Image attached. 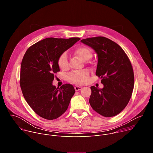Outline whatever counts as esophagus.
Listing matches in <instances>:
<instances>
[{
    "label": "esophagus",
    "instance_id": "1",
    "mask_svg": "<svg viewBox=\"0 0 153 153\" xmlns=\"http://www.w3.org/2000/svg\"><path fill=\"white\" fill-rule=\"evenodd\" d=\"M74 89L76 91H79L82 89V87L79 86H74Z\"/></svg>",
    "mask_w": 153,
    "mask_h": 153
}]
</instances>
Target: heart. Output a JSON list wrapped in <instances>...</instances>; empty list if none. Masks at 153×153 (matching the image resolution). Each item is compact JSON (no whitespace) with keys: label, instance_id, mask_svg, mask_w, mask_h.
<instances>
[{"label":"heart","instance_id":"b5f03b06","mask_svg":"<svg viewBox=\"0 0 153 153\" xmlns=\"http://www.w3.org/2000/svg\"><path fill=\"white\" fill-rule=\"evenodd\" d=\"M76 55L83 61H87L92 56V53L90 48L85 46H79L76 48L74 51ZM59 67L62 70H66L68 68V57L66 53H62L58 59ZM89 77V73L88 71H82L79 72H73L70 73L67 79L68 81L77 83L82 84L87 81Z\"/></svg>","mask_w":153,"mask_h":153}]
</instances>
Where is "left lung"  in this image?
<instances>
[{
    "label": "left lung",
    "instance_id": "1",
    "mask_svg": "<svg viewBox=\"0 0 153 153\" xmlns=\"http://www.w3.org/2000/svg\"><path fill=\"white\" fill-rule=\"evenodd\" d=\"M97 54L96 74L102 79L103 88L91 86L89 102L93 110L104 117L119 114L131 97L134 77L131 63L123 49L105 37L81 40Z\"/></svg>",
    "mask_w": 153,
    "mask_h": 153
}]
</instances>
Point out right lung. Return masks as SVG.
<instances>
[{
    "label": "right lung",
    "instance_id": "obj_1",
    "mask_svg": "<svg viewBox=\"0 0 153 153\" xmlns=\"http://www.w3.org/2000/svg\"><path fill=\"white\" fill-rule=\"evenodd\" d=\"M79 40L46 38L31 46L23 57L20 88L28 104L42 118L56 119L67 110L75 93L73 86L66 83L56 88L53 81L60 71L59 57Z\"/></svg>",
    "mask_w": 153,
    "mask_h": 153
}]
</instances>
